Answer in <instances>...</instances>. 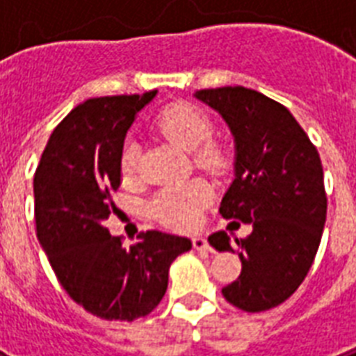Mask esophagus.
I'll return each instance as SVG.
<instances>
[{"label": "esophagus", "mask_w": 356, "mask_h": 356, "mask_svg": "<svg viewBox=\"0 0 356 356\" xmlns=\"http://www.w3.org/2000/svg\"><path fill=\"white\" fill-rule=\"evenodd\" d=\"M192 243H194V249H197V251H211L209 240L205 236H194Z\"/></svg>", "instance_id": "34e87169"}]
</instances>
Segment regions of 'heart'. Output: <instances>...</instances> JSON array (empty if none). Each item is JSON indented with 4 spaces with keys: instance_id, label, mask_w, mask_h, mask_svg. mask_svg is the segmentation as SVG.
<instances>
[{
    "instance_id": "obj_1",
    "label": "heart",
    "mask_w": 356,
    "mask_h": 356,
    "mask_svg": "<svg viewBox=\"0 0 356 356\" xmlns=\"http://www.w3.org/2000/svg\"><path fill=\"white\" fill-rule=\"evenodd\" d=\"M159 133L184 151H195V161L205 168L222 166L223 155L214 144L205 145L211 138L212 122L200 107L192 103H172L162 108L155 120ZM138 164V147L133 142L123 145L120 156V170L123 177H133ZM209 201V190L201 183L175 184L161 190L151 201V214L159 222L175 229H188L197 223L203 207Z\"/></svg>"
}]
</instances>
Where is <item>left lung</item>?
Segmentation results:
<instances>
[{
  "mask_svg": "<svg viewBox=\"0 0 356 356\" xmlns=\"http://www.w3.org/2000/svg\"><path fill=\"white\" fill-rule=\"evenodd\" d=\"M194 97L222 116L234 138V179L220 214L253 227L234 238L242 273L223 298L245 312L270 310L298 290L320 248L327 216L320 155L290 111L260 92L222 86ZM209 242L234 253L225 231Z\"/></svg>",
  "mask_w": 356,
  "mask_h": 356,
  "instance_id": "1",
  "label": "left lung"
}]
</instances>
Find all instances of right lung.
Wrapping results in <instances>:
<instances>
[{
  "mask_svg": "<svg viewBox=\"0 0 356 356\" xmlns=\"http://www.w3.org/2000/svg\"><path fill=\"white\" fill-rule=\"evenodd\" d=\"M142 96L86 99L58 123L35 173L36 236L58 282L90 314L133 321L161 303L170 266L192 249L188 238L147 231L123 248L105 227L118 190L123 142Z\"/></svg>",
  "mask_w": 356,
  "mask_h": 356,
  "instance_id": "obj_1",
  "label": "right lung"
}]
</instances>
